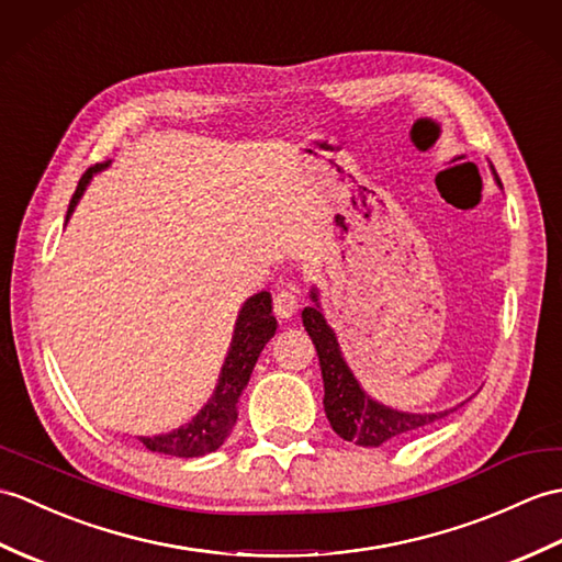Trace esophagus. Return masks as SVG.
<instances>
[{"mask_svg":"<svg viewBox=\"0 0 562 562\" xmlns=\"http://www.w3.org/2000/svg\"><path fill=\"white\" fill-rule=\"evenodd\" d=\"M299 302H302V286L294 282H282L276 296H272V311H276L278 318H292Z\"/></svg>","mask_w":562,"mask_h":562,"instance_id":"34e87169","label":"esophagus"}]
</instances>
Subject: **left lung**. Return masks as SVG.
<instances>
[{
    "label": "left lung",
    "instance_id": "1",
    "mask_svg": "<svg viewBox=\"0 0 562 562\" xmlns=\"http://www.w3.org/2000/svg\"><path fill=\"white\" fill-rule=\"evenodd\" d=\"M311 299L318 302L316 292H311ZM302 318L318 351L325 385V414H328V422L340 438L357 442V446L378 448L383 446V442H395L404 436L414 434V430L436 424L442 416H448L452 412L450 409L436 414H404L373 402L363 393L357 378L347 369V363L340 355V345H337L330 325L325 323L318 304L306 306L302 311Z\"/></svg>",
    "mask_w": 562,
    "mask_h": 562
}]
</instances>
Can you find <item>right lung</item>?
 Masks as SVG:
<instances>
[{"instance_id":"1","label":"right lung","mask_w":562,"mask_h":562,"mask_svg":"<svg viewBox=\"0 0 562 562\" xmlns=\"http://www.w3.org/2000/svg\"><path fill=\"white\" fill-rule=\"evenodd\" d=\"M102 167H108V162H98L86 169V175L78 181V187L71 195L67 217L74 213V205L81 199L90 177ZM276 325L278 323L272 318L270 294L260 292L251 296L239 313L237 330H234L229 355L225 359V367H222V375L213 400L205 404L201 414H195V419L189 426H181L165 436L138 438L143 446L153 452L177 454V458H201V454L215 452L232 434V426L237 422V400L244 385L249 383L260 349H263L270 337L276 335Z\"/></svg>"}]
</instances>
